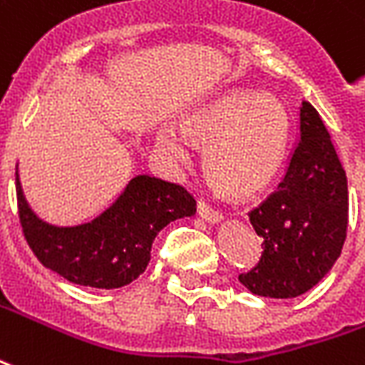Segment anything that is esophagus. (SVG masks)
<instances>
[{
    "label": "esophagus",
    "mask_w": 365,
    "mask_h": 365,
    "mask_svg": "<svg viewBox=\"0 0 365 365\" xmlns=\"http://www.w3.org/2000/svg\"><path fill=\"white\" fill-rule=\"evenodd\" d=\"M197 212H199V217L210 224H217L222 220V212H218L217 209H212V207L205 203V201H199V203H197Z\"/></svg>",
    "instance_id": "obj_1"
}]
</instances>
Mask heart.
I'll return each instance as SVG.
<instances>
[{
	"label": "heart",
	"mask_w": 365,
	"mask_h": 365,
	"mask_svg": "<svg viewBox=\"0 0 365 365\" xmlns=\"http://www.w3.org/2000/svg\"><path fill=\"white\" fill-rule=\"evenodd\" d=\"M162 148L174 160L190 158V145L205 147L203 168L226 197L245 199L267 190L288 148V114L271 94L234 91L205 102L182 120V133L164 129Z\"/></svg>",
	"instance_id": "1"
}]
</instances>
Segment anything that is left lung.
<instances>
[{
	"label": "left lung",
	"mask_w": 365,
	"mask_h": 365,
	"mask_svg": "<svg viewBox=\"0 0 365 365\" xmlns=\"http://www.w3.org/2000/svg\"><path fill=\"white\" fill-rule=\"evenodd\" d=\"M263 253L240 282L257 296L296 298L312 290L346 240V174L331 135L309 102L299 108V141L284 180L250 212Z\"/></svg>",
	"instance_id": "8db88e82"
}]
</instances>
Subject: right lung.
I'll return each instance as SVG.
<instances>
[{
  "instance_id": "1",
  "label": "right lung",
  "mask_w": 365,
  "mask_h": 365,
  "mask_svg": "<svg viewBox=\"0 0 365 365\" xmlns=\"http://www.w3.org/2000/svg\"><path fill=\"white\" fill-rule=\"evenodd\" d=\"M17 183L19 220L32 253L46 269L91 288H121L150 261L156 234L178 218L195 215V199L178 183L137 175L100 217L79 226H53L38 218Z\"/></svg>"
}]
</instances>
